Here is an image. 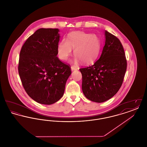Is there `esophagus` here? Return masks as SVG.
Returning <instances> with one entry per match:
<instances>
[{"label":"esophagus","instance_id":"34e87169","mask_svg":"<svg viewBox=\"0 0 147 147\" xmlns=\"http://www.w3.org/2000/svg\"><path fill=\"white\" fill-rule=\"evenodd\" d=\"M71 71H74V70H77V68L76 67H75L74 66H71Z\"/></svg>","mask_w":147,"mask_h":147}]
</instances>
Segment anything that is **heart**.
<instances>
[{"label":"heart","mask_w":147,"mask_h":147,"mask_svg":"<svg viewBox=\"0 0 147 147\" xmlns=\"http://www.w3.org/2000/svg\"><path fill=\"white\" fill-rule=\"evenodd\" d=\"M100 47V39L95 34L74 31L69 34L68 40L63 38L58 43L57 53L60 59L65 61L74 49L76 56L71 62L77 64L82 61L84 64H88L93 62L98 57Z\"/></svg>","instance_id":"1"}]
</instances>
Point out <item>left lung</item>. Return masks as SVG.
I'll use <instances>...</instances> for the list:
<instances>
[{"label":"left lung","instance_id":"obj_1","mask_svg":"<svg viewBox=\"0 0 147 147\" xmlns=\"http://www.w3.org/2000/svg\"><path fill=\"white\" fill-rule=\"evenodd\" d=\"M105 45L100 58L90 67L81 68L82 90L85 96L95 102L112 98L123 83L127 61L119 39L105 30Z\"/></svg>","mask_w":147,"mask_h":147}]
</instances>
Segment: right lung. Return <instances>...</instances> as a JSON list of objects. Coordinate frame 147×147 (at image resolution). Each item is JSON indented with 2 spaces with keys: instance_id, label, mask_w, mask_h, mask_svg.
Returning a JSON list of instances; mask_svg holds the SVG:
<instances>
[{
  "instance_id": "1",
  "label": "right lung",
  "mask_w": 147,
  "mask_h": 147,
  "mask_svg": "<svg viewBox=\"0 0 147 147\" xmlns=\"http://www.w3.org/2000/svg\"><path fill=\"white\" fill-rule=\"evenodd\" d=\"M58 28H41L21 48L18 70L28 96L38 103L51 105L63 96L70 67L57 57Z\"/></svg>"
}]
</instances>
